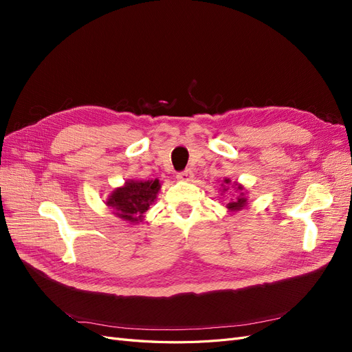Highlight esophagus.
<instances>
[{
  "instance_id": "1",
  "label": "esophagus",
  "mask_w": 352,
  "mask_h": 352,
  "mask_svg": "<svg viewBox=\"0 0 352 352\" xmlns=\"http://www.w3.org/2000/svg\"><path fill=\"white\" fill-rule=\"evenodd\" d=\"M176 177H177L179 180H186V182H188V180H190V179L194 177V173L190 172L189 168H186V170H182V172H179V173L176 175Z\"/></svg>"
}]
</instances>
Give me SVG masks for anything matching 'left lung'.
<instances>
[{
    "label": "left lung",
    "instance_id": "left-lung-1",
    "mask_svg": "<svg viewBox=\"0 0 352 352\" xmlns=\"http://www.w3.org/2000/svg\"><path fill=\"white\" fill-rule=\"evenodd\" d=\"M225 182L229 184V179H226ZM226 190H228L226 186L223 188V192H226ZM236 190H242V186H241V185H236ZM245 204H247V198L243 197V194H241L236 199H230V202H229V204H228L226 207H228L229 210H232V211H238V210H242V208L245 207Z\"/></svg>",
    "mask_w": 352,
    "mask_h": 352
}]
</instances>
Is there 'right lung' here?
I'll use <instances>...</instances> for the list:
<instances>
[{"mask_svg":"<svg viewBox=\"0 0 352 352\" xmlns=\"http://www.w3.org/2000/svg\"><path fill=\"white\" fill-rule=\"evenodd\" d=\"M160 190L158 179L155 180H132L123 188L116 189L109 197L107 204L114 208L116 214L123 220L138 223L144 217V212L150 208Z\"/></svg>","mask_w":352,"mask_h":352,"instance_id":"right-lung-1","label":"right lung"}]
</instances>
